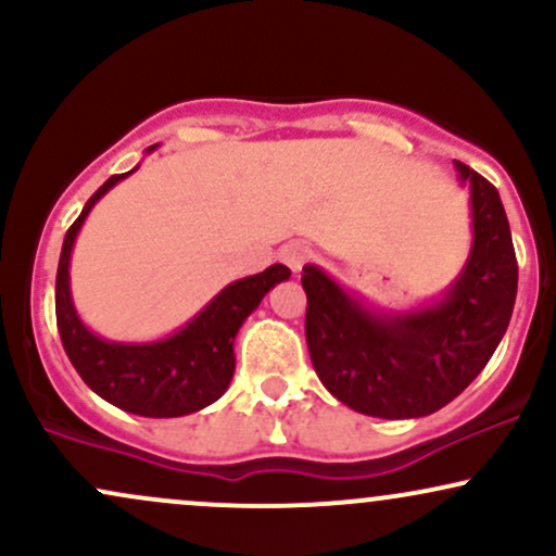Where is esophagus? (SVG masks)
<instances>
[{
  "label": "esophagus",
  "mask_w": 556,
  "mask_h": 556,
  "mask_svg": "<svg viewBox=\"0 0 556 556\" xmlns=\"http://www.w3.org/2000/svg\"><path fill=\"white\" fill-rule=\"evenodd\" d=\"M279 258H282L285 264L298 274L305 266V261L311 258V251L305 245H300V242H287L282 251H279Z\"/></svg>",
  "instance_id": "obj_1"
}]
</instances>
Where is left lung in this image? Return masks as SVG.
<instances>
[{"mask_svg": "<svg viewBox=\"0 0 556 556\" xmlns=\"http://www.w3.org/2000/svg\"><path fill=\"white\" fill-rule=\"evenodd\" d=\"M470 190V253L439 298L387 311L344 290L321 266H303L305 340L321 384L363 416L424 418L483 371L500 348L518 295V261L502 198L455 162Z\"/></svg>", "mask_w": 556, "mask_h": 556, "instance_id": "8db88e82", "label": "left lung"}]
</instances>
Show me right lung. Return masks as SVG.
I'll list each match as a JSON object with an SVG mask.
<instances>
[{"mask_svg":"<svg viewBox=\"0 0 556 556\" xmlns=\"http://www.w3.org/2000/svg\"><path fill=\"white\" fill-rule=\"evenodd\" d=\"M156 149L149 146L146 154ZM138 167L112 175L88 198L75 225L67 229L56 266V327L70 363L101 400L132 416L180 418L203 410L227 392L235 374V337L242 321L258 308L274 285L290 279V269L274 264L253 277L229 282L185 327L159 340L117 342L96 334L83 324L73 303L70 258L91 208Z\"/></svg>","mask_w":556,"mask_h":556,"instance_id":"obj_1","label":"right lung"}]
</instances>
